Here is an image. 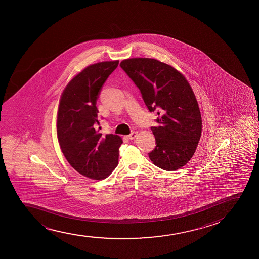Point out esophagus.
I'll list each match as a JSON object with an SVG mask.
<instances>
[{
    "mask_svg": "<svg viewBox=\"0 0 259 259\" xmlns=\"http://www.w3.org/2000/svg\"><path fill=\"white\" fill-rule=\"evenodd\" d=\"M137 135H138V133H137V131H134V132H132V133H131V135H128V139H131V140H133V139H135V138H136V137H137Z\"/></svg>",
    "mask_w": 259,
    "mask_h": 259,
    "instance_id": "esophagus-1",
    "label": "esophagus"
}]
</instances>
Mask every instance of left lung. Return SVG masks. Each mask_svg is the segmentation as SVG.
<instances>
[{
	"label": "left lung",
	"instance_id": "8db88e82",
	"mask_svg": "<svg viewBox=\"0 0 259 259\" xmlns=\"http://www.w3.org/2000/svg\"><path fill=\"white\" fill-rule=\"evenodd\" d=\"M120 66L140 90L149 111L158 110V125L151 128L156 147L149 159L161 169L181 168L193 157L202 131L190 83L181 71L155 59H127Z\"/></svg>",
	"mask_w": 259,
	"mask_h": 259
}]
</instances>
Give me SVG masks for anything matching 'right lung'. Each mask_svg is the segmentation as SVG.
<instances>
[{
	"label": "right lung",
	"mask_w": 259,
	"mask_h": 259,
	"mask_svg": "<svg viewBox=\"0 0 259 259\" xmlns=\"http://www.w3.org/2000/svg\"><path fill=\"white\" fill-rule=\"evenodd\" d=\"M119 60L87 66L69 81L60 96L57 113V137L69 164L82 176L101 181L118 163L117 135L102 136L98 126V93Z\"/></svg>",
	"instance_id": "1"
}]
</instances>
